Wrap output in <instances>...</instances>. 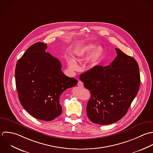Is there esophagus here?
Here are the masks:
<instances>
[{"label": "esophagus", "instance_id": "1", "mask_svg": "<svg viewBox=\"0 0 153 153\" xmlns=\"http://www.w3.org/2000/svg\"><path fill=\"white\" fill-rule=\"evenodd\" d=\"M77 85H78L79 86H80V87H83V83L81 81H79V82H78Z\"/></svg>", "mask_w": 153, "mask_h": 153}]
</instances>
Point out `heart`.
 Here are the masks:
<instances>
[{"mask_svg":"<svg viewBox=\"0 0 153 153\" xmlns=\"http://www.w3.org/2000/svg\"><path fill=\"white\" fill-rule=\"evenodd\" d=\"M89 58V64L91 68H95L100 65L105 56V50L101 46H97L94 43H88L83 46L75 54V59L78 62H82ZM69 68L73 70H77L79 66L76 61L72 59L67 61Z\"/></svg>","mask_w":153,"mask_h":153,"instance_id":"b5f03b06","label":"heart"}]
</instances>
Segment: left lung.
Returning a JSON list of instances; mask_svg holds the SVG:
<instances>
[{
    "instance_id": "obj_1",
    "label": "left lung",
    "mask_w": 153,
    "mask_h": 153,
    "mask_svg": "<svg viewBox=\"0 0 153 153\" xmlns=\"http://www.w3.org/2000/svg\"><path fill=\"white\" fill-rule=\"evenodd\" d=\"M115 49L117 56L110 65H98L80 76L84 86L91 93L86 105L87 116L98 125H110L122 119L140 88L137 62L120 49Z\"/></svg>"
}]
</instances>
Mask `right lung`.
Listing matches in <instances>:
<instances>
[{
  "mask_svg": "<svg viewBox=\"0 0 153 153\" xmlns=\"http://www.w3.org/2000/svg\"><path fill=\"white\" fill-rule=\"evenodd\" d=\"M46 48L37 42L27 49L16 62L15 83L23 108L37 119L52 121L62 113L61 95L77 80L62 73L60 61Z\"/></svg>",
  "mask_w": 153,
  "mask_h": 153,
  "instance_id": "add662e5",
  "label": "right lung"
}]
</instances>
